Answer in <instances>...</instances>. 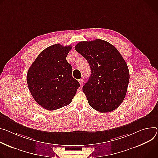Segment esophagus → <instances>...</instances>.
I'll use <instances>...</instances> for the list:
<instances>
[{"instance_id": "obj_1", "label": "esophagus", "mask_w": 158, "mask_h": 158, "mask_svg": "<svg viewBox=\"0 0 158 158\" xmlns=\"http://www.w3.org/2000/svg\"><path fill=\"white\" fill-rule=\"evenodd\" d=\"M79 84L82 85L83 84V82H84V79H79Z\"/></svg>"}]
</instances>
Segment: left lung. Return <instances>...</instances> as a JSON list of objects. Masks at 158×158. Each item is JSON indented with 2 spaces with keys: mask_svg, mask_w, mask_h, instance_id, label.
<instances>
[{
  "mask_svg": "<svg viewBox=\"0 0 158 158\" xmlns=\"http://www.w3.org/2000/svg\"><path fill=\"white\" fill-rule=\"evenodd\" d=\"M76 50L87 60L91 76L82 88L89 105L102 113L123 102L130 79L128 66L117 49L103 40L81 41Z\"/></svg>",
  "mask_w": 158,
  "mask_h": 158,
  "instance_id": "obj_1",
  "label": "left lung"
}]
</instances>
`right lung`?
I'll list each match as a JSON object with an SVG mask.
<instances>
[{
	"instance_id": "obj_1",
	"label": "right lung",
	"mask_w": 158,
	"mask_h": 158,
	"mask_svg": "<svg viewBox=\"0 0 158 158\" xmlns=\"http://www.w3.org/2000/svg\"><path fill=\"white\" fill-rule=\"evenodd\" d=\"M71 49L70 45L64 47L59 44L45 48L27 71V83L32 96L48 110L69 105L80 86L66 60Z\"/></svg>"
}]
</instances>
